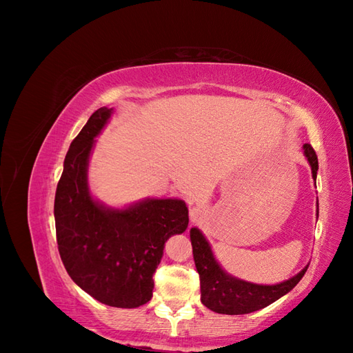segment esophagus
Listing matches in <instances>:
<instances>
[{"mask_svg": "<svg viewBox=\"0 0 353 353\" xmlns=\"http://www.w3.org/2000/svg\"><path fill=\"white\" fill-rule=\"evenodd\" d=\"M199 212H200L199 209H193V212H191V216H193V219H194V218H197V215H199Z\"/></svg>", "mask_w": 353, "mask_h": 353, "instance_id": "obj_1", "label": "esophagus"}]
</instances>
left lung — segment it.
<instances>
[{"label": "left lung", "mask_w": 353, "mask_h": 353, "mask_svg": "<svg viewBox=\"0 0 353 353\" xmlns=\"http://www.w3.org/2000/svg\"><path fill=\"white\" fill-rule=\"evenodd\" d=\"M305 156L312 169V178L316 179L318 157L311 144H303ZM191 245L197 272L200 275L201 303L210 311L227 315H243L274 303L287 294L302 280L307 266L292 276L290 280L274 285L253 284L231 276L223 271L212 253L208 240L197 228L190 230Z\"/></svg>", "instance_id": "left-lung-1"}]
</instances>
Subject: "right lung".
Instances as JSON below:
<instances>
[{"mask_svg":"<svg viewBox=\"0 0 353 353\" xmlns=\"http://www.w3.org/2000/svg\"><path fill=\"white\" fill-rule=\"evenodd\" d=\"M112 112L95 110L69 147L54 199L56 236L63 265L83 292L104 305L138 307L152 299L165 243L187 230L188 209L178 199L110 209L91 197L88 159Z\"/></svg>","mask_w":353,"mask_h":353,"instance_id":"obj_1","label":"right lung"}]
</instances>
